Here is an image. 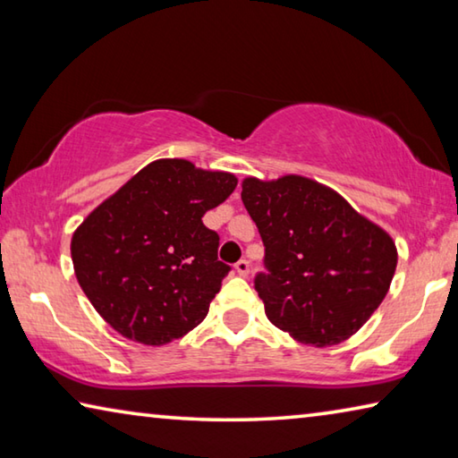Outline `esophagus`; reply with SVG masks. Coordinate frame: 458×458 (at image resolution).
Masks as SVG:
<instances>
[{"instance_id": "1", "label": "esophagus", "mask_w": 458, "mask_h": 458, "mask_svg": "<svg viewBox=\"0 0 458 458\" xmlns=\"http://www.w3.org/2000/svg\"><path fill=\"white\" fill-rule=\"evenodd\" d=\"M234 270H236V273H238L240 276H246L248 270H250V265H248L246 260H238L236 265H234Z\"/></svg>"}]
</instances>
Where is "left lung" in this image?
I'll return each instance as SVG.
<instances>
[{
  "mask_svg": "<svg viewBox=\"0 0 458 458\" xmlns=\"http://www.w3.org/2000/svg\"><path fill=\"white\" fill-rule=\"evenodd\" d=\"M242 201L265 242L268 273L254 278V289L268 321L315 347L358 333L396 273L392 236L303 175L246 177Z\"/></svg>",
  "mask_w": 458,
  "mask_h": 458,
  "instance_id": "obj_1",
  "label": "left lung"
}]
</instances>
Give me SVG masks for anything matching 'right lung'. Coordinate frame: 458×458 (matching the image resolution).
<instances>
[{
	"instance_id": "obj_1",
	"label": "right lung",
	"mask_w": 458,
	"mask_h": 458,
	"mask_svg": "<svg viewBox=\"0 0 458 458\" xmlns=\"http://www.w3.org/2000/svg\"><path fill=\"white\" fill-rule=\"evenodd\" d=\"M236 183L188 159L151 161L74 230V275L114 331L165 345L206 319L230 267L201 218Z\"/></svg>"
}]
</instances>
